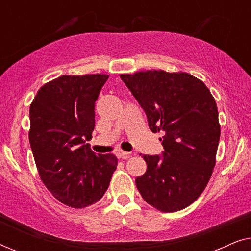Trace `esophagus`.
Instances as JSON below:
<instances>
[{
  "label": "esophagus",
  "mask_w": 251,
  "mask_h": 251,
  "mask_svg": "<svg viewBox=\"0 0 251 251\" xmlns=\"http://www.w3.org/2000/svg\"><path fill=\"white\" fill-rule=\"evenodd\" d=\"M116 155H118L119 157H122V159H129L130 156H131V154H130L129 152H125V151H118V153H116Z\"/></svg>",
  "instance_id": "esophagus-1"
}]
</instances>
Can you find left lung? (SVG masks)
<instances>
[{"label": "left lung", "instance_id": "left-lung-1", "mask_svg": "<svg viewBox=\"0 0 251 251\" xmlns=\"http://www.w3.org/2000/svg\"><path fill=\"white\" fill-rule=\"evenodd\" d=\"M120 77L145 111L150 129L164 132L162 156L143 155L147 169L136 186L157 210H181L204 191L216 164L221 125L215 98L185 72L142 71Z\"/></svg>", "mask_w": 251, "mask_h": 251}]
</instances>
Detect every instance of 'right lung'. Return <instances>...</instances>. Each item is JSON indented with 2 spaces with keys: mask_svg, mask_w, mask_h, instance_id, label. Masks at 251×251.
<instances>
[{
  "mask_svg": "<svg viewBox=\"0 0 251 251\" xmlns=\"http://www.w3.org/2000/svg\"><path fill=\"white\" fill-rule=\"evenodd\" d=\"M106 74L61 75L43 84L29 108V144L40 178L71 208L100 200L118 166L114 154H95L85 144L95 128V102Z\"/></svg>",
  "mask_w": 251,
  "mask_h": 251,
  "instance_id": "1",
  "label": "right lung"
}]
</instances>
